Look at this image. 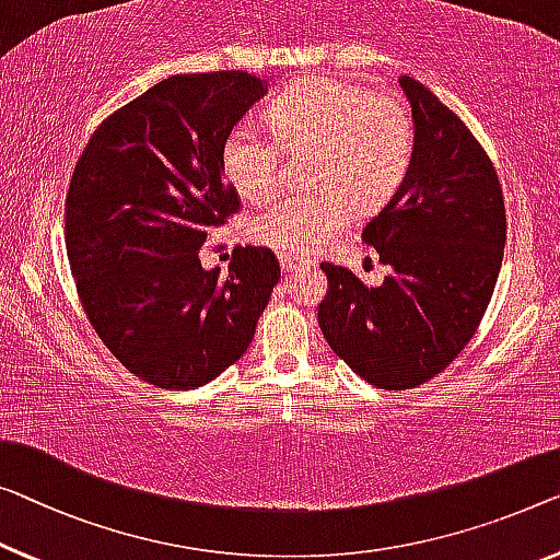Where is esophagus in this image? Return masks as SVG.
Masks as SVG:
<instances>
[{
    "label": "esophagus",
    "mask_w": 560,
    "mask_h": 560,
    "mask_svg": "<svg viewBox=\"0 0 560 560\" xmlns=\"http://www.w3.org/2000/svg\"><path fill=\"white\" fill-rule=\"evenodd\" d=\"M279 264H281V269H283V273H291V271H296L299 266H304L306 261L304 258H299V256H291V254H281L279 256Z\"/></svg>",
    "instance_id": "34e87169"
}]
</instances>
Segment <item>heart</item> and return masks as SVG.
<instances>
[{"label":"heart","mask_w":560,"mask_h":560,"mask_svg":"<svg viewBox=\"0 0 560 560\" xmlns=\"http://www.w3.org/2000/svg\"><path fill=\"white\" fill-rule=\"evenodd\" d=\"M271 130L238 120L223 140V168L248 200H264L283 180V150H314L306 178L319 186L261 208L248 233L283 254H308L352 221L354 200L382 206L402 186L415 158V122L397 97L334 78H312L271 103ZM280 140L277 141L276 138Z\"/></svg>","instance_id":"heart-1"}]
</instances>
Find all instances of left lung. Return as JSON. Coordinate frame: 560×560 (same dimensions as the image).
I'll list each match as a JSON object with an SVG mask.
<instances>
[{
    "label": "left lung",
    "instance_id": "1",
    "mask_svg": "<svg viewBox=\"0 0 560 560\" xmlns=\"http://www.w3.org/2000/svg\"><path fill=\"white\" fill-rule=\"evenodd\" d=\"M415 122L402 186L362 238L392 273L364 287L322 264L319 327L334 354L380 389H410L463 352L493 296L505 246L503 190L467 125L422 82L399 78Z\"/></svg>",
    "mask_w": 560,
    "mask_h": 560
}]
</instances>
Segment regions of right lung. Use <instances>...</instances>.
Segmentation results:
<instances>
[{
	"mask_svg": "<svg viewBox=\"0 0 560 560\" xmlns=\"http://www.w3.org/2000/svg\"><path fill=\"white\" fill-rule=\"evenodd\" d=\"M266 95L256 74H173L93 132L65 200V244L97 337L161 389H196L252 345L281 269L271 248H236L206 271V233L238 211L223 140Z\"/></svg>",
	"mask_w": 560,
	"mask_h": 560,
	"instance_id": "right-lung-1",
	"label": "right lung"
}]
</instances>
